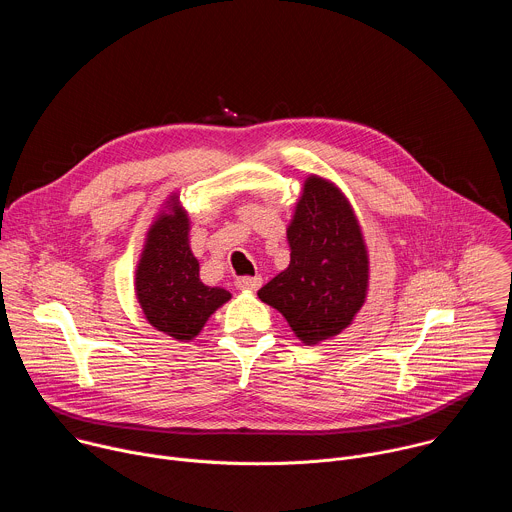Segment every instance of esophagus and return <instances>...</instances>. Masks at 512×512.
I'll return each mask as SVG.
<instances>
[{"instance_id": "1", "label": "esophagus", "mask_w": 512, "mask_h": 512, "mask_svg": "<svg viewBox=\"0 0 512 512\" xmlns=\"http://www.w3.org/2000/svg\"><path fill=\"white\" fill-rule=\"evenodd\" d=\"M261 283H263L261 275H243V277H237V281H235V285H237L239 289H247V291L259 289Z\"/></svg>"}]
</instances>
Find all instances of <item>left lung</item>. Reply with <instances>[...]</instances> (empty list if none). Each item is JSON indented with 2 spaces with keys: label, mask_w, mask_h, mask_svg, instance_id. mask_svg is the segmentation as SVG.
I'll return each mask as SVG.
<instances>
[{
  "label": "left lung",
  "mask_w": 512,
  "mask_h": 512,
  "mask_svg": "<svg viewBox=\"0 0 512 512\" xmlns=\"http://www.w3.org/2000/svg\"><path fill=\"white\" fill-rule=\"evenodd\" d=\"M287 243L289 267L257 296L283 314L304 344H318L352 324L367 298V245L346 196L318 176L304 184Z\"/></svg>",
  "instance_id": "1"
}]
</instances>
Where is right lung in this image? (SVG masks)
Wrapping results in <instances>:
<instances>
[{"instance_id":"obj_1","label":"right lung","mask_w":512,"mask_h":512,"mask_svg":"<svg viewBox=\"0 0 512 512\" xmlns=\"http://www.w3.org/2000/svg\"><path fill=\"white\" fill-rule=\"evenodd\" d=\"M170 210L152 225L135 271L137 302L148 322L174 340H192L210 314L231 300L223 287L200 281V265L188 245L190 221L174 194Z\"/></svg>"}]
</instances>
